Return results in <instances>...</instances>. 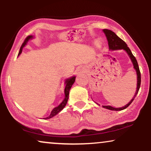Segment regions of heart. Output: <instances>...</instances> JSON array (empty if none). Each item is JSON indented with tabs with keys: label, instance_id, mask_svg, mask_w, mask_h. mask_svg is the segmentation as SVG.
<instances>
[{
	"label": "heart",
	"instance_id": "1",
	"mask_svg": "<svg viewBox=\"0 0 151 151\" xmlns=\"http://www.w3.org/2000/svg\"><path fill=\"white\" fill-rule=\"evenodd\" d=\"M97 45H98V44H97Z\"/></svg>",
	"mask_w": 151,
	"mask_h": 151
}]
</instances>
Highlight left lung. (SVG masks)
<instances>
[{"instance_id":"1","label":"left lung","mask_w":151,"mask_h":151,"mask_svg":"<svg viewBox=\"0 0 151 151\" xmlns=\"http://www.w3.org/2000/svg\"><path fill=\"white\" fill-rule=\"evenodd\" d=\"M103 32H104L105 35H106L107 40H108V43H109V49L111 50H117V49H124L127 51V53L129 54L130 58L131 59L132 63L133 64V67L134 69L136 70V72H137V90H136L135 94L133 99L130 101L129 102V104H127V105H125V106L121 107V108H113V107L111 106H102L104 108L109 109V110H112V111H121V110H124V109H127L128 106H129L130 104H131L132 102L134 100V99L137 96L138 91H139V87H140V84H141V73H140V71L139 69V66H138V63L137 62V60H136L135 57L134 56L132 53L131 49H130L129 47H127V45L126 44V42L122 40L120 38H119L118 36H117L116 34H115L114 32H112L111 30H109V29H103Z\"/></svg>"}]
</instances>
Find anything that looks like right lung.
Listing matches in <instances>:
<instances>
[{"instance_id":"right-lung-1","label":"right lung","mask_w":151,"mask_h":151,"mask_svg":"<svg viewBox=\"0 0 151 151\" xmlns=\"http://www.w3.org/2000/svg\"><path fill=\"white\" fill-rule=\"evenodd\" d=\"M32 38H33L32 36H28L25 39H24L23 43H22L21 47H20L19 53H18V55H20V53H21L22 48H23V47H24V45L27 44V42H28L29 40H30V39ZM75 80H76V77H75V76H73V77H71V78H69V79H67V80H66V82H65L66 86H65V99H64L63 102H62V103H60V104L58 106L55 107V108L53 109L52 111H51V114L49 115V116L45 117V118H43V119H50L52 117L55 116V115H57L58 113L60 112V111H61L62 110H63V109H64V107L66 106V104H67V101H68V98H69V94L70 88H71V86L73 85L74 82H75Z\"/></svg>"}]
</instances>
